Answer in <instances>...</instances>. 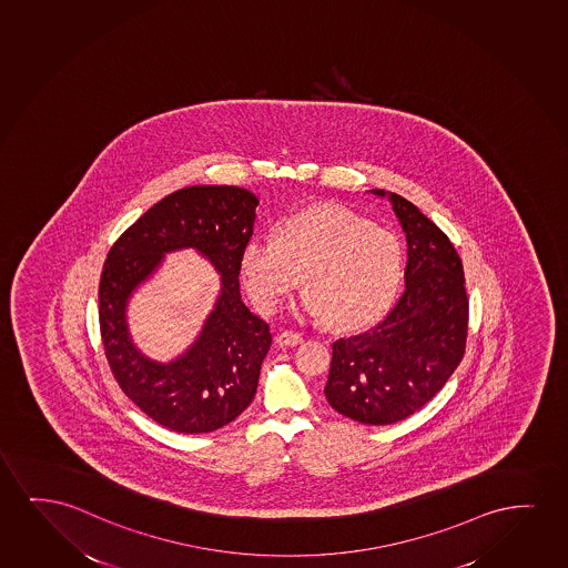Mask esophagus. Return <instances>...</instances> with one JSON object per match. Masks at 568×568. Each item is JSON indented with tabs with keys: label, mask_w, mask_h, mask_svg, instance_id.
I'll return each instance as SVG.
<instances>
[{
	"label": "esophagus",
	"mask_w": 568,
	"mask_h": 568,
	"mask_svg": "<svg viewBox=\"0 0 568 568\" xmlns=\"http://www.w3.org/2000/svg\"><path fill=\"white\" fill-rule=\"evenodd\" d=\"M275 343L281 345V347H295L298 343H303V335L291 332V329H285V332H281V334L275 337Z\"/></svg>",
	"instance_id": "34e87169"
}]
</instances>
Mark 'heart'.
<instances>
[{"label":"heart","instance_id":"1","mask_svg":"<svg viewBox=\"0 0 568 568\" xmlns=\"http://www.w3.org/2000/svg\"><path fill=\"white\" fill-rule=\"evenodd\" d=\"M242 283L260 311L273 312L298 285V311L357 329L382 316L404 275L396 234L339 205L285 219L277 236H252L242 250Z\"/></svg>","mask_w":568,"mask_h":568}]
</instances>
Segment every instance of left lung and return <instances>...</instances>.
<instances>
[{
	"label": "left lung",
	"mask_w": 568,
	"mask_h": 568,
	"mask_svg": "<svg viewBox=\"0 0 568 568\" xmlns=\"http://www.w3.org/2000/svg\"><path fill=\"white\" fill-rule=\"evenodd\" d=\"M407 241L405 291L381 324L334 343L324 392L335 412L392 425L443 389L466 353L469 301L450 239L412 202L384 190Z\"/></svg>",
	"instance_id": "1"
}]
</instances>
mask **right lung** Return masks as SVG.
Listing matches in <instances>:
<instances>
[{"label":"right lung","instance_id":"obj_1","mask_svg":"<svg viewBox=\"0 0 568 568\" xmlns=\"http://www.w3.org/2000/svg\"><path fill=\"white\" fill-rule=\"evenodd\" d=\"M256 195L239 186L182 187L145 211L102 267V345L125 396L159 425L200 435L225 427L256 396L272 334L242 303V250L254 233ZM194 247L222 275V291L196 342L171 364L143 356L126 332V301L155 272L163 254Z\"/></svg>","mask_w":568,"mask_h":568}]
</instances>
